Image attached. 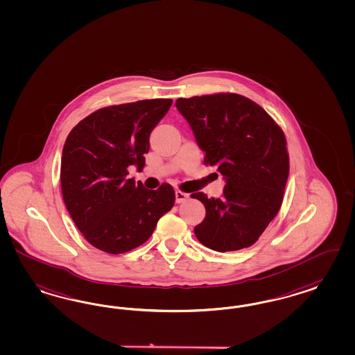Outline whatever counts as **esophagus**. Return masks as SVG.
I'll return each mask as SVG.
<instances>
[{"label": "esophagus", "instance_id": "1", "mask_svg": "<svg viewBox=\"0 0 355 355\" xmlns=\"http://www.w3.org/2000/svg\"><path fill=\"white\" fill-rule=\"evenodd\" d=\"M188 193H184L182 191H176L175 192V201L178 202V204H180V202H184L187 198H188Z\"/></svg>", "mask_w": 355, "mask_h": 355}]
</instances>
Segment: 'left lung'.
Returning a JSON list of instances; mask_svg holds the SVG:
<instances>
[{"label": "left lung", "mask_w": 355, "mask_h": 355, "mask_svg": "<svg viewBox=\"0 0 355 355\" xmlns=\"http://www.w3.org/2000/svg\"><path fill=\"white\" fill-rule=\"evenodd\" d=\"M204 162L223 175V195L200 200L205 218L195 226L200 243L214 251H236L258 241L283 202L288 179L286 137L266 110L236 93L176 100Z\"/></svg>", "instance_id": "8db88e82"}]
</instances>
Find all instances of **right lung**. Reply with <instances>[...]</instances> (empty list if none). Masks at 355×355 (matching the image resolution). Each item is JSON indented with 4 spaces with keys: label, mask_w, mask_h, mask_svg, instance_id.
<instances>
[{
    "label": "right lung",
    "mask_w": 355,
    "mask_h": 355,
    "mask_svg": "<svg viewBox=\"0 0 355 355\" xmlns=\"http://www.w3.org/2000/svg\"><path fill=\"white\" fill-rule=\"evenodd\" d=\"M170 98L107 106L80 121L63 147L60 183L69 216L98 250L122 254L145 243L171 210L175 191H157L128 179L142 170L150 134L171 106Z\"/></svg>",
    "instance_id": "add662e5"
}]
</instances>
